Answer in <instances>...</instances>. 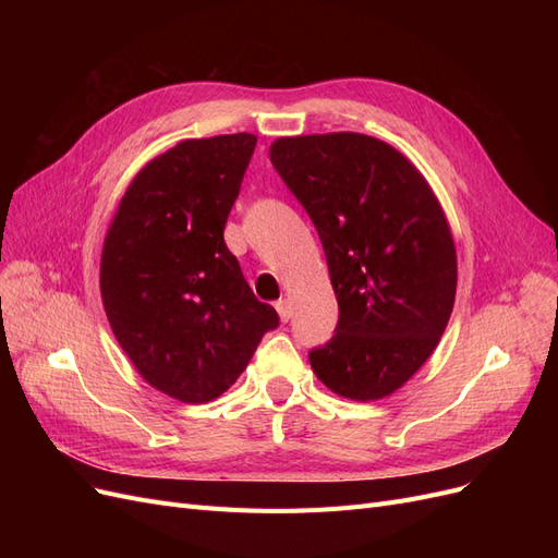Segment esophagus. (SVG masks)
I'll return each mask as SVG.
<instances>
[{
	"mask_svg": "<svg viewBox=\"0 0 558 558\" xmlns=\"http://www.w3.org/2000/svg\"><path fill=\"white\" fill-rule=\"evenodd\" d=\"M277 312H279V316H281V320L286 324V320H289L291 316H293V307H291V302L286 300V298H281V300H277Z\"/></svg>",
	"mask_w": 558,
	"mask_h": 558,
	"instance_id": "1",
	"label": "esophagus"
}]
</instances>
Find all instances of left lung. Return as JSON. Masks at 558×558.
<instances>
[{"label":"left lung","instance_id":"obj_1","mask_svg":"<svg viewBox=\"0 0 558 558\" xmlns=\"http://www.w3.org/2000/svg\"><path fill=\"white\" fill-rule=\"evenodd\" d=\"M269 160L307 209L340 320L310 351L314 375L349 400L396 393L428 361L456 298V246L428 181L361 132L279 137Z\"/></svg>","mask_w":558,"mask_h":558}]
</instances>
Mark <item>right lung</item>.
Here are the masks:
<instances>
[{
    "label": "right lung",
    "mask_w": 558,
    "mask_h": 558,
    "mask_svg": "<svg viewBox=\"0 0 558 558\" xmlns=\"http://www.w3.org/2000/svg\"><path fill=\"white\" fill-rule=\"evenodd\" d=\"M256 134L183 140L148 160L107 230L99 291L118 344L146 384L209 402L279 326L223 240Z\"/></svg>",
    "instance_id": "obj_1"
}]
</instances>
